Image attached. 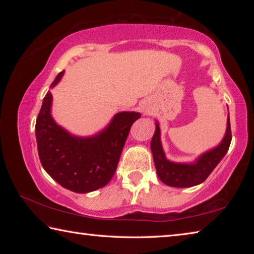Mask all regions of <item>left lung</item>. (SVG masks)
<instances>
[{
  "instance_id": "obj_1",
  "label": "left lung",
  "mask_w": 254,
  "mask_h": 254,
  "mask_svg": "<svg viewBox=\"0 0 254 254\" xmlns=\"http://www.w3.org/2000/svg\"><path fill=\"white\" fill-rule=\"evenodd\" d=\"M232 140L230 117L222 142L209 151L205 152L192 163H178L169 161L163 152L160 140V127L156 123V131L151 140V151L157 175L162 183L170 187H192L205 182L230 148Z\"/></svg>"
}]
</instances>
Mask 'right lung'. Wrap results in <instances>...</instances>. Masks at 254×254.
I'll list each match as a JSON object with an SVG mask.
<instances>
[{
	"instance_id": "obj_1",
	"label": "right lung",
	"mask_w": 254,
	"mask_h": 254,
	"mask_svg": "<svg viewBox=\"0 0 254 254\" xmlns=\"http://www.w3.org/2000/svg\"><path fill=\"white\" fill-rule=\"evenodd\" d=\"M59 72L50 87L59 83ZM53 95L48 92L36 122V137L44 169L64 188L89 192L104 187L114 176L132 124L141 114L120 112L104 130L88 137L71 135L51 117Z\"/></svg>"
}]
</instances>
